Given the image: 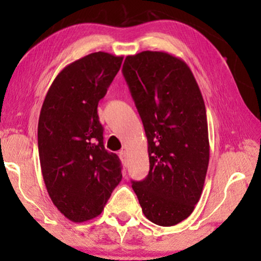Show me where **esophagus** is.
Returning a JSON list of instances; mask_svg holds the SVG:
<instances>
[{
    "instance_id": "esophagus-1",
    "label": "esophagus",
    "mask_w": 261,
    "mask_h": 261,
    "mask_svg": "<svg viewBox=\"0 0 261 261\" xmlns=\"http://www.w3.org/2000/svg\"><path fill=\"white\" fill-rule=\"evenodd\" d=\"M119 156H120V159L122 160V163H126V158H127V153H126V151H123V149H121V151L119 152Z\"/></svg>"
}]
</instances>
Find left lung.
Returning <instances> with one entry per match:
<instances>
[{
	"label": "left lung",
	"instance_id": "1",
	"mask_svg": "<svg viewBox=\"0 0 261 261\" xmlns=\"http://www.w3.org/2000/svg\"><path fill=\"white\" fill-rule=\"evenodd\" d=\"M122 73L148 142L149 172L132 188L151 222L174 226L194 212L208 170L201 90L187 63L166 52L127 56Z\"/></svg>",
	"mask_w": 261,
	"mask_h": 261
}]
</instances>
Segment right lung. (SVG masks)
<instances>
[{
	"mask_svg": "<svg viewBox=\"0 0 261 261\" xmlns=\"http://www.w3.org/2000/svg\"><path fill=\"white\" fill-rule=\"evenodd\" d=\"M122 60L95 52L69 64L42 103L38 123L42 177L53 204L72 222L98 216L122 179L119 156L103 145L97 114Z\"/></svg>",
	"mask_w": 261,
	"mask_h": 261,
	"instance_id": "add662e5",
	"label": "right lung"
}]
</instances>
